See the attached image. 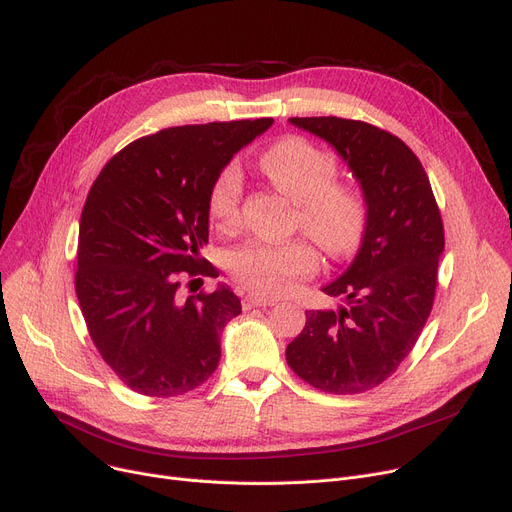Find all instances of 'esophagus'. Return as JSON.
<instances>
[{"label":"esophagus","instance_id":"obj_1","mask_svg":"<svg viewBox=\"0 0 512 512\" xmlns=\"http://www.w3.org/2000/svg\"><path fill=\"white\" fill-rule=\"evenodd\" d=\"M274 301L272 299H263V297H245V301H242V307L245 309H253V307H272Z\"/></svg>","mask_w":512,"mask_h":512}]
</instances>
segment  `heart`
Here are the masks:
<instances>
[{"instance_id":"heart-1","label":"heart","mask_w":512,"mask_h":512,"mask_svg":"<svg viewBox=\"0 0 512 512\" xmlns=\"http://www.w3.org/2000/svg\"><path fill=\"white\" fill-rule=\"evenodd\" d=\"M259 168L282 195L297 203L301 228L321 249L346 253L357 245L365 228V203L353 188L334 182L338 166L332 153L305 139L288 137L261 155ZM240 193L238 170L224 168L209 195V213L220 230L236 226ZM315 267L317 257L303 240L278 245L253 240L228 255L234 280L267 299L290 292Z\"/></svg>"}]
</instances>
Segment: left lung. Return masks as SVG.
<instances>
[{
  "label": "left lung",
  "instance_id": "1",
  "mask_svg": "<svg viewBox=\"0 0 512 512\" xmlns=\"http://www.w3.org/2000/svg\"><path fill=\"white\" fill-rule=\"evenodd\" d=\"M288 122L336 149L361 184L367 215L355 259L321 288L342 305L307 311L286 361L317 390L359 394L405 361L432 311L444 251L440 209L421 161L394 134L336 116Z\"/></svg>",
  "mask_w": 512,
  "mask_h": 512
}]
</instances>
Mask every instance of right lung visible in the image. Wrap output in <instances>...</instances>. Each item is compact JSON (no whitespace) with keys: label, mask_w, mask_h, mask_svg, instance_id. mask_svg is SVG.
Here are the masks:
<instances>
[{"label":"right lung","mask_w":512,"mask_h":512,"mask_svg":"<svg viewBox=\"0 0 512 512\" xmlns=\"http://www.w3.org/2000/svg\"><path fill=\"white\" fill-rule=\"evenodd\" d=\"M272 124L159 130L116 153L93 182L80 215L76 297L99 355L130 390L178 396L218 367L220 334L240 301L226 284L180 299V276L218 278L199 259L213 182Z\"/></svg>","instance_id":"1"}]
</instances>
